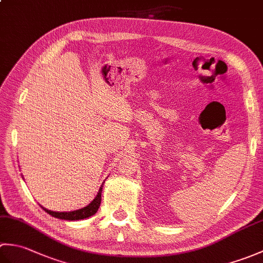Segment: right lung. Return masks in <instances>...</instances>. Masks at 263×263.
Listing matches in <instances>:
<instances>
[{
	"instance_id": "add662e5",
	"label": "right lung",
	"mask_w": 263,
	"mask_h": 263,
	"mask_svg": "<svg viewBox=\"0 0 263 263\" xmlns=\"http://www.w3.org/2000/svg\"><path fill=\"white\" fill-rule=\"evenodd\" d=\"M103 184H104V182H103ZM103 184H102V186L99 187V191L96 195V198H95L88 205L83 206V208H81V209L73 210V211H68V212H64V211L60 212V211L48 210L46 208H44L43 205H41V206L47 212V214H49L52 217L59 218V219H64V220H81V219H85V218L91 217L92 215H95L97 212L99 205H100V201H102Z\"/></svg>"
}]
</instances>
